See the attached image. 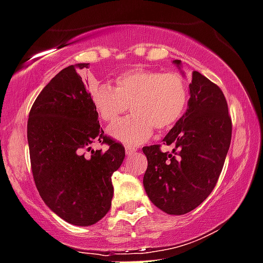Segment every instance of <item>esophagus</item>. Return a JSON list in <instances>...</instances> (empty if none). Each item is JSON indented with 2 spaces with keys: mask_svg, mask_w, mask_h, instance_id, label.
Segmentation results:
<instances>
[{
  "mask_svg": "<svg viewBox=\"0 0 263 263\" xmlns=\"http://www.w3.org/2000/svg\"><path fill=\"white\" fill-rule=\"evenodd\" d=\"M136 151H137L136 147H129V146L125 147V154H126L127 156H130V155H133Z\"/></svg>",
  "mask_w": 263,
  "mask_h": 263,
  "instance_id": "1",
  "label": "esophagus"
}]
</instances>
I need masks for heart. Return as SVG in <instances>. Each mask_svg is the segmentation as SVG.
Returning <instances> with one entry per match:
<instances>
[{"mask_svg":"<svg viewBox=\"0 0 263 263\" xmlns=\"http://www.w3.org/2000/svg\"><path fill=\"white\" fill-rule=\"evenodd\" d=\"M91 99L108 125L117 124L130 106L135 116L112 127L109 134L126 146H137L151 137L154 127L165 132L181 120L189 103V87L176 72L133 69L117 76L114 87H92Z\"/></svg>","mask_w":263,"mask_h":263,"instance_id":"b5f03b06","label":"heart"}]
</instances>
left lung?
<instances>
[{"label":"left lung","mask_w":263,"mask_h":263,"mask_svg":"<svg viewBox=\"0 0 263 263\" xmlns=\"http://www.w3.org/2000/svg\"><path fill=\"white\" fill-rule=\"evenodd\" d=\"M190 96L186 114L162 139L173 152H162L161 144L143 147L144 190L154 205L174 216L194 211L211 195L231 143V117L218 85L194 71Z\"/></svg>","instance_id":"left-lung-1"}]
</instances>
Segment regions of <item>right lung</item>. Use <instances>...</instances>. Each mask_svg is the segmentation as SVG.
Returning a JSON list of instances; mask_svg holds the SVG:
<instances>
[{
	"mask_svg": "<svg viewBox=\"0 0 263 263\" xmlns=\"http://www.w3.org/2000/svg\"><path fill=\"white\" fill-rule=\"evenodd\" d=\"M79 63L62 69L42 89L27 124L31 167L45 204L62 219L91 226L111 209L112 174L121 166L125 148L107 137ZM94 143L107 144L94 152Z\"/></svg>",
	"mask_w": 263,
	"mask_h": 263,
	"instance_id": "obj_1",
	"label": "right lung"
}]
</instances>
